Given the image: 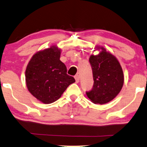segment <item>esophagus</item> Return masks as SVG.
I'll return each mask as SVG.
<instances>
[{
	"label": "esophagus",
	"instance_id": "34e87169",
	"mask_svg": "<svg viewBox=\"0 0 147 147\" xmlns=\"http://www.w3.org/2000/svg\"><path fill=\"white\" fill-rule=\"evenodd\" d=\"M74 78H75L76 82H80V76H79V75H76L75 76H74Z\"/></svg>",
	"mask_w": 147,
	"mask_h": 147
}]
</instances>
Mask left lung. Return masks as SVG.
Listing matches in <instances>:
<instances>
[{"instance_id": "left-lung-1", "label": "left lung", "mask_w": 147, "mask_h": 147, "mask_svg": "<svg viewBox=\"0 0 147 147\" xmlns=\"http://www.w3.org/2000/svg\"><path fill=\"white\" fill-rule=\"evenodd\" d=\"M97 55H91L89 62L93 71L94 84L87 97L94 104H104L112 101L120 93L124 83L122 67L115 56L103 47Z\"/></svg>"}]
</instances>
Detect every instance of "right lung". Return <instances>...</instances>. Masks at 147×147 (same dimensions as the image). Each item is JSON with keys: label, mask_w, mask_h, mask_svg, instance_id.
<instances>
[{"label": "right lung", "mask_w": 147, "mask_h": 147, "mask_svg": "<svg viewBox=\"0 0 147 147\" xmlns=\"http://www.w3.org/2000/svg\"><path fill=\"white\" fill-rule=\"evenodd\" d=\"M60 57L61 49L52 46L34 54L26 67L25 78L28 91L43 104L58 100L76 81L67 74V67Z\"/></svg>", "instance_id": "1"}]
</instances>
